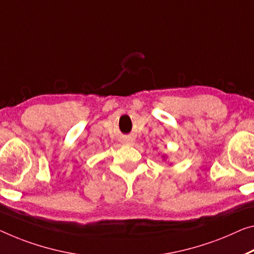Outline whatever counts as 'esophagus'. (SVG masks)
Listing matches in <instances>:
<instances>
[{"mask_svg": "<svg viewBox=\"0 0 254 254\" xmlns=\"http://www.w3.org/2000/svg\"><path fill=\"white\" fill-rule=\"evenodd\" d=\"M125 143L128 144V145H131V144L134 143V140H132V139H125Z\"/></svg>", "mask_w": 254, "mask_h": 254, "instance_id": "34e87169", "label": "esophagus"}]
</instances>
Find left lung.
Segmentation results:
<instances>
[{
    "mask_svg": "<svg viewBox=\"0 0 254 254\" xmlns=\"http://www.w3.org/2000/svg\"><path fill=\"white\" fill-rule=\"evenodd\" d=\"M167 158H168V157H167V155H166V154H163V155H162V160H163V161H166V160H167Z\"/></svg>",
    "mask_w": 254,
    "mask_h": 254,
    "instance_id": "left-lung-1",
    "label": "left lung"
}]
</instances>
